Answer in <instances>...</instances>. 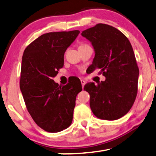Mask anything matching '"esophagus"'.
<instances>
[{"instance_id":"34e87169","label":"esophagus","mask_w":156,"mask_h":156,"mask_svg":"<svg viewBox=\"0 0 156 156\" xmlns=\"http://www.w3.org/2000/svg\"><path fill=\"white\" fill-rule=\"evenodd\" d=\"M80 82H81V84H82V87H83V88H84V84H85V81H84V80H80Z\"/></svg>"}]
</instances>
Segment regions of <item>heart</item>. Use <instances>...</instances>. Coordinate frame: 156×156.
<instances>
[{
    "instance_id": "1",
    "label": "heart",
    "mask_w": 156,
    "mask_h": 156,
    "mask_svg": "<svg viewBox=\"0 0 156 156\" xmlns=\"http://www.w3.org/2000/svg\"><path fill=\"white\" fill-rule=\"evenodd\" d=\"M84 45H87V44H80V47H81V46H84Z\"/></svg>"
}]
</instances>
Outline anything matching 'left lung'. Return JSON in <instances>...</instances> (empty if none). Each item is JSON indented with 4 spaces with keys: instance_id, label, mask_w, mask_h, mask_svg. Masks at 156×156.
<instances>
[{
    "instance_id": "8db88e82",
    "label": "left lung",
    "mask_w": 156,
    "mask_h": 156,
    "mask_svg": "<svg viewBox=\"0 0 156 156\" xmlns=\"http://www.w3.org/2000/svg\"><path fill=\"white\" fill-rule=\"evenodd\" d=\"M81 35L95 51L91 72L100 69L106 78L97 85L89 83L84 87L90 95L92 112L100 119H119L131 109L138 93L139 69L130 42L120 31L102 23Z\"/></svg>"
}]
</instances>
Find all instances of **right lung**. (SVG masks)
<instances>
[{"label": "right lung", "instance_id": "obj_1", "mask_svg": "<svg viewBox=\"0 0 156 156\" xmlns=\"http://www.w3.org/2000/svg\"><path fill=\"white\" fill-rule=\"evenodd\" d=\"M80 31L43 34L26 47L22 58L20 89L28 112L43 130L57 133L71 125L76 98L82 91L76 79L60 86L53 78L64 65L66 50Z\"/></svg>", "mask_w": 156, "mask_h": 156}]
</instances>
